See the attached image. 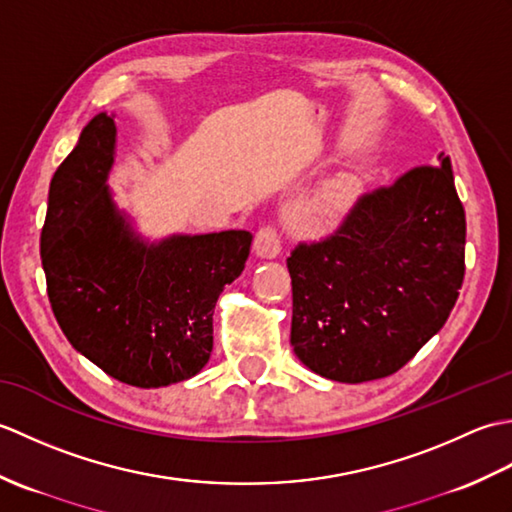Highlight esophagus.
Listing matches in <instances>:
<instances>
[{
    "label": "esophagus",
    "mask_w": 512,
    "mask_h": 512,
    "mask_svg": "<svg viewBox=\"0 0 512 512\" xmlns=\"http://www.w3.org/2000/svg\"><path fill=\"white\" fill-rule=\"evenodd\" d=\"M255 253L262 259H275L281 253V242H279V233L273 226H264L259 228L255 235Z\"/></svg>",
    "instance_id": "obj_1"
}]
</instances>
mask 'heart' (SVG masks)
<instances>
[{"instance_id":"obj_1","label":"heart","mask_w":512,"mask_h":512,"mask_svg":"<svg viewBox=\"0 0 512 512\" xmlns=\"http://www.w3.org/2000/svg\"><path fill=\"white\" fill-rule=\"evenodd\" d=\"M361 195V184L352 176H334L319 189L303 195L288 209L290 231L303 237H321L339 226Z\"/></svg>"}]
</instances>
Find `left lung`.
I'll use <instances>...</instances> for the list:
<instances>
[{
    "label": "left lung",
    "mask_w": 512,
    "mask_h": 512,
    "mask_svg": "<svg viewBox=\"0 0 512 512\" xmlns=\"http://www.w3.org/2000/svg\"><path fill=\"white\" fill-rule=\"evenodd\" d=\"M464 242L449 156L363 195L332 237L288 257L299 361L339 383L398 372L447 323L464 279Z\"/></svg>",
    "instance_id": "1"
}]
</instances>
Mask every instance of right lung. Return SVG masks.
Listing matches in <instances>:
<instances>
[{"label":"right lung","instance_id":"add662e5","mask_svg":"<svg viewBox=\"0 0 512 512\" xmlns=\"http://www.w3.org/2000/svg\"><path fill=\"white\" fill-rule=\"evenodd\" d=\"M114 114H96L54 171L41 262L54 317L76 352L121 383L195 376L213 350V310L242 275L253 235H140L114 202Z\"/></svg>","mask_w":512,"mask_h":512}]
</instances>
